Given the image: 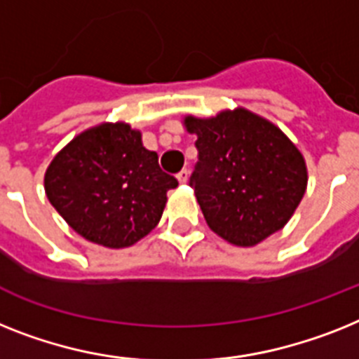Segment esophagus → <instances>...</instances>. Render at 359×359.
Segmentation results:
<instances>
[{
    "label": "esophagus",
    "mask_w": 359,
    "mask_h": 359,
    "mask_svg": "<svg viewBox=\"0 0 359 359\" xmlns=\"http://www.w3.org/2000/svg\"><path fill=\"white\" fill-rule=\"evenodd\" d=\"M176 177L180 183H187V180H189V170H187V168H183L182 172H177Z\"/></svg>",
    "instance_id": "34e87169"
}]
</instances>
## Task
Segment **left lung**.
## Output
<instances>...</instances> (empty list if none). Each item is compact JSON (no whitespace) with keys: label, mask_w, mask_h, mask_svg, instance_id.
I'll list each match as a JSON object with an SVG mask.
<instances>
[{"label":"left lung","mask_w":359,"mask_h":359,"mask_svg":"<svg viewBox=\"0 0 359 359\" xmlns=\"http://www.w3.org/2000/svg\"><path fill=\"white\" fill-rule=\"evenodd\" d=\"M198 161L189 185L216 235L255 245L292 218L306 191V165L277 126L248 109L187 117Z\"/></svg>","instance_id":"left-lung-1"}]
</instances>
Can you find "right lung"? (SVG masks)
Wrapping results in <instances>:
<instances>
[{"instance_id": "obj_1", "label": "right lung", "mask_w": 359, "mask_h": 359, "mask_svg": "<svg viewBox=\"0 0 359 359\" xmlns=\"http://www.w3.org/2000/svg\"><path fill=\"white\" fill-rule=\"evenodd\" d=\"M176 187L141 133L123 123L76 135L46 172L51 205L80 236L106 248H128L148 235Z\"/></svg>"}]
</instances>
